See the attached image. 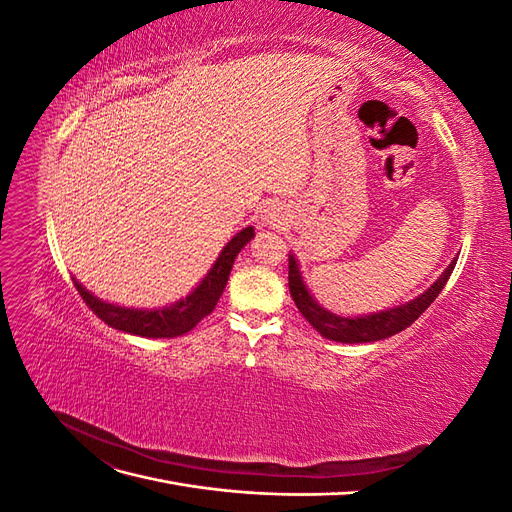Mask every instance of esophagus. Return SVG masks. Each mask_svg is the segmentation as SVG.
I'll use <instances>...</instances> for the list:
<instances>
[{
  "mask_svg": "<svg viewBox=\"0 0 512 512\" xmlns=\"http://www.w3.org/2000/svg\"><path fill=\"white\" fill-rule=\"evenodd\" d=\"M284 209L280 205H269L267 209H262L260 213V222L267 226H280L284 222Z\"/></svg>",
  "mask_w": 512,
  "mask_h": 512,
  "instance_id": "esophagus-1",
  "label": "esophagus"
}]
</instances>
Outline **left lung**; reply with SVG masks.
Segmentation results:
<instances>
[{
	"instance_id": "1",
	"label": "left lung",
	"mask_w": 512,
	"mask_h": 512,
	"mask_svg": "<svg viewBox=\"0 0 512 512\" xmlns=\"http://www.w3.org/2000/svg\"><path fill=\"white\" fill-rule=\"evenodd\" d=\"M457 265V258H453L451 265L444 269V273L433 282L425 292L418 294L416 299L401 303L389 309H382V312L374 314H363V316H339L329 312L327 307H322L309 292L303 273L299 269V260L294 254H288V288L294 305L299 307L303 318L312 324V327L324 337L331 339V342L339 344H369V342H380V339L391 337L421 316L425 309L436 301L442 288L446 286L448 277H451L453 269Z\"/></svg>"
}]
</instances>
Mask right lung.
Segmentation results:
<instances>
[{
  "mask_svg": "<svg viewBox=\"0 0 512 512\" xmlns=\"http://www.w3.org/2000/svg\"><path fill=\"white\" fill-rule=\"evenodd\" d=\"M254 235V226H245L243 230H239L237 235L224 245L218 260L213 262L209 273L198 282V286L188 294V297L164 307L141 309L108 303L98 299L96 294H91L79 280H74V286L81 292L83 301L94 309V314L102 318L108 327L149 339L179 337L192 331L200 320L213 312L226 288L228 275L232 265H235L237 254L254 239Z\"/></svg>",
  "mask_w": 512,
  "mask_h": 512,
  "instance_id": "right-lung-1",
  "label": "right lung"
}]
</instances>
